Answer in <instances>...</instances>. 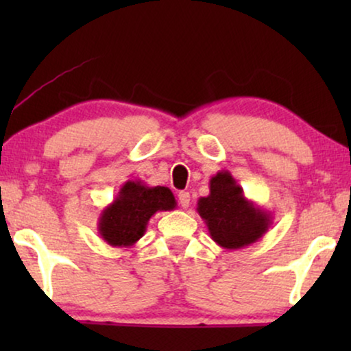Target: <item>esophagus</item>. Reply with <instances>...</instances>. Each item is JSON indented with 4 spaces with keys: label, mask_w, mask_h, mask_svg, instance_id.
I'll return each instance as SVG.
<instances>
[{
    "label": "esophagus",
    "mask_w": 351,
    "mask_h": 351,
    "mask_svg": "<svg viewBox=\"0 0 351 351\" xmlns=\"http://www.w3.org/2000/svg\"><path fill=\"white\" fill-rule=\"evenodd\" d=\"M179 203L182 208H189L190 206V193L189 191H180L179 193Z\"/></svg>",
    "instance_id": "34e87169"
}]
</instances>
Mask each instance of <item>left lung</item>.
<instances>
[{
    "mask_svg": "<svg viewBox=\"0 0 351 351\" xmlns=\"http://www.w3.org/2000/svg\"><path fill=\"white\" fill-rule=\"evenodd\" d=\"M196 210L209 237L220 247L237 251L251 246L268 232L273 214L247 199L241 185L228 171H219L209 180V195L201 196Z\"/></svg>",
    "mask_w": 351,
    "mask_h": 351,
    "instance_id": "obj_1",
    "label": "left lung"
}]
</instances>
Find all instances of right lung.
Here are the masks:
<instances>
[{
  "instance_id": "right-lung-1",
  "label": "right lung",
  "mask_w": 351,
  "mask_h": 351,
  "mask_svg": "<svg viewBox=\"0 0 351 351\" xmlns=\"http://www.w3.org/2000/svg\"><path fill=\"white\" fill-rule=\"evenodd\" d=\"M176 206L174 195L167 186H148L142 180H128L117 198L100 213V238L113 247H132L145 234L152 215L172 210Z\"/></svg>"
}]
</instances>
